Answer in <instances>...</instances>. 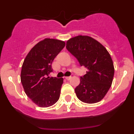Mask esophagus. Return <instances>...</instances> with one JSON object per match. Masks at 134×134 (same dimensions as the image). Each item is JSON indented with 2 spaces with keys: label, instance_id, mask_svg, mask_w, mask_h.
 I'll list each match as a JSON object with an SVG mask.
<instances>
[{
  "label": "esophagus",
  "instance_id": "obj_1",
  "mask_svg": "<svg viewBox=\"0 0 134 134\" xmlns=\"http://www.w3.org/2000/svg\"><path fill=\"white\" fill-rule=\"evenodd\" d=\"M65 78L66 80H71V76H65Z\"/></svg>",
  "mask_w": 134,
  "mask_h": 134
}]
</instances>
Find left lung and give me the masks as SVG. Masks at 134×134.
<instances>
[{
  "mask_svg": "<svg viewBox=\"0 0 134 134\" xmlns=\"http://www.w3.org/2000/svg\"><path fill=\"white\" fill-rule=\"evenodd\" d=\"M67 49L87 69L75 89L77 97L87 104L103 99L113 82L114 66L106 48L88 36H75L67 40Z\"/></svg>",
  "mask_w": 134,
  "mask_h": 134,
  "instance_id": "8db88e82",
  "label": "left lung"
}]
</instances>
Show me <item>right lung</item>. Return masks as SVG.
<instances>
[{
    "instance_id": "obj_1",
    "label": "right lung",
    "mask_w": 134,
    "mask_h": 134,
    "mask_svg": "<svg viewBox=\"0 0 134 134\" xmlns=\"http://www.w3.org/2000/svg\"><path fill=\"white\" fill-rule=\"evenodd\" d=\"M65 46L62 40L44 39L34 46L23 63V87L26 95L40 107H49L58 100L63 78L48 75L52 71V62Z\"/></svg>"
}]
</instances>
